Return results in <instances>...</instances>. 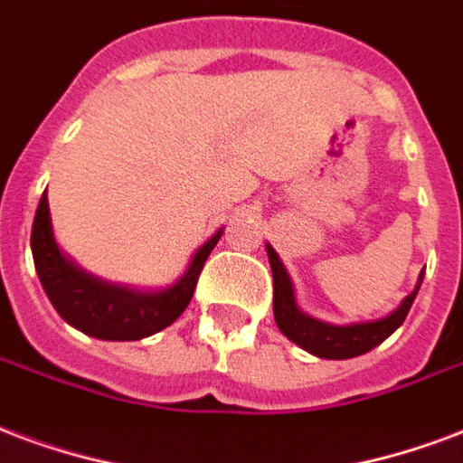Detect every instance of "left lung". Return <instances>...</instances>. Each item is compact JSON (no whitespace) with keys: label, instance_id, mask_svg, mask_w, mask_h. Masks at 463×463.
Segmentation results:
<instances>
[{"label":"left lung","instance_id":"left-lung-1","mask_svg":"<svg viewBox=\"0 0 463 463\" xmlns=\"http://www.w3.org/2000/svg\"><path fill=\"white\" fill-rule=\"evenodd\" d=\"M269 251L270 270H273V315H276L278 329L283 332L290 342L310 351L319 359H354L366 351L376 349L378 344L385 342L388 336L405 322L410 307L417 298V290L422 285L425 273L417 278L415 290L398 305V310H392L388 317L373 319V322H359V325H326L319 319L305 315L295 302L293 280L285 270L283 260L278 259L273 246L266 244Z\"/></svg>","mask_w":463,"mask_h":463}]
</instances>
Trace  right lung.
Instances as JSON below:
<instances>
[{"instance_id":"right-lung-1","label":"right lung","mask_w":463,"mask_h":463,"mask_svg":"<svg viewBox=\"0 0 463 463\" xmlns=\"http://www.w3.org/2000/svg\"><path fill=\"white\" fill-rule=\"evenodd\" d=\"M219 236L222 229L194 251L185 273L170 288L151 293L131 290L124 285L104 283L62 256L55 244L48 194L43 193L31 229V251L48 300L68 325L104 342H137L165 329L185 312L204 260L217 246Z\"/></svg>"}]
</instances>
